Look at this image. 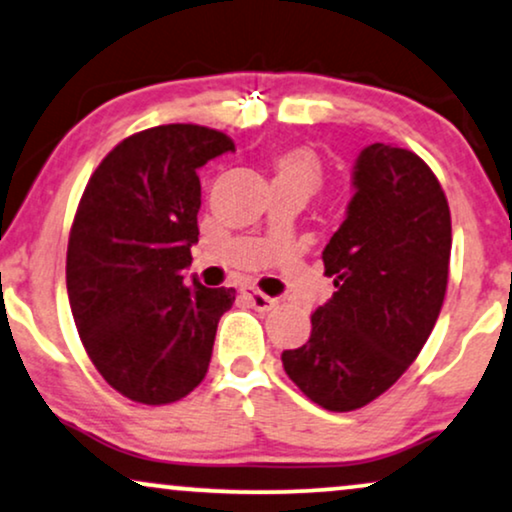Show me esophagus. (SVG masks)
<instances>
[{"label": "esophagus", "mask_w": 512, "mask_h": 512, "mask_svg": "<svg viewBox=\"0 0 512 512\" xmlns=\"http://www.w3.org/2000/svg\"><path fill=\"white\" fill-rule=\"evenodd\" d=\"M242 294L251 301V306H254L256 311H273V308L277 306L275 296H268V294L258 292V289H254V287H244Z\"/></svg>", "instance_id": "1"}]
</instances>
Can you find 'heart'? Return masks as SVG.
<instances>
[{
  "label": "heart",
  "instance_id": "b5f03b06",
  "mask_svg": "<svg viewBox=\"0 0 512 512\" xmlns=\"http://www.w3.org/2000/svg\"><path fill=\"white\" fill-rule=\"evenodd\" d=\"M275 185L296 187L308 197L323 187L325 170L320 156L311 147H289L273 156Z\"/></svg>",
  "mask_w": 512,
  "mask_h": 512
}]
</instances>
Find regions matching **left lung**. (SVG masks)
I'll use <instances>...</instances> for the list:
<instances>
[{"label": "left lung", "instance_id": "left-lung-1", "mask_svg": "<svg viewBox=\"0 0 512 512\" xmlns=\"http://www.w3.org/2000/svg\"><path fill=\"white\" fill-rule=\"evenodd\" d=\"M346 220L323 251L337 292L311 315V337L282 353L296 387L318 406H368L418 358L434 330L451 261V211L432 168L375 142L353 168Z\"/></svg>", "mask_w": 512, "mask_h": 512}]
</instances>
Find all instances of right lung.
I'll return each instance as SVG.
<instances>
[{
    "mask_svg": "<svg viewBox=\"0 0 512 512\" xmlns=\"http://www.w3.org/2000/svg\"><path fill=\"white\" fill-rule=\"evenodd\" d=\"M235 142L170 123L125 137L99 163L75 211L66 287L99 375L144 406L180 401L206 377L232 287L185 285L199 242L197 170Z\"/></svg>",
    "mask_w": 512,
    "mask_h": 512,
    "instance_id": "obj_1",
    "label": "right lung"
}]
</instances>
